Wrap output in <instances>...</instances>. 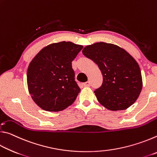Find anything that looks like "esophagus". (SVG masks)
Listing matches in <instances>:
<instances>
[{
    "instance_id": "34e87169",
    "label": "esophagus",
    "mask_w": 157,
    "mask_h": 157,
    "mask_svg": "<svg viewBox=\"0 0 157 157\" xmlns=\"http://www.w3.org/2000/svg\"><path fill=\"white\" fill-rule=\"evenodd\" d=\"M84 86H91V82H90L89 81L84 82Z\"/></svg>"
}]
</instances>
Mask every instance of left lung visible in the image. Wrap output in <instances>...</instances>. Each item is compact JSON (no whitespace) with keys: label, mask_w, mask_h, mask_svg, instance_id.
<instances>
[{"label":"left lung","mask_w":157,"mask_h":157,"mask_svg":"<svg viewBox=\"0 0 157 157\" xmlns=\"http://www.w3.org/2000/svg\"><path fill=\"white\" fill-rule=\"evenodd\" d=\"M102 74L103 82L94 91L101 105L111 111L124 110L134 104L143 86L140 67L125 50L112 44L98 42L82 50Z\"/></svg>","instance_id":"8db88e82"}]
</instances>
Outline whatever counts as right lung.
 Instances as JSON below:
<instances>
[{
    "mask_svg": "<svg viewBox=\"0 0 157 157\" xmlns=\"http://www.w3.org/2000/svg\"><path fill=\"white\" fill-rule=\"evenodd\" d=\"M83 48L71 41L50 44L37 53L27 72L28 91L34 102L47 111H62L80 91L72 62Z\"/></svg>",
    "mask_w": 157,
    "mask_h": 157,
    "instance_id": "right-lung-1",
    "label": "right lung"
}]
</instances>
